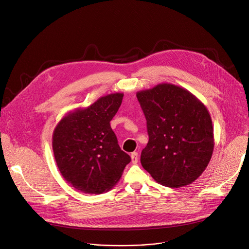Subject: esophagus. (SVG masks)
Returning a JSON list of instances; mask_svg holds the SVG:
<instances>
[{
    "label": "esophagus",
    "instance_id": "34e87169",
    "mask_svg": "<svg viewBox=\"0 0 249 249\" xmlns=\"http://www.w3.org/2000/svg\"><path fill=\"white\" fill-rule=\"evenodd\" d=\"M130 159H131V162L133 164H137L139 161V157H138V152H131L130 155Z\"/></svg>",
    "mask_w": 249,
    "mask_h": 249
}]
</instances>
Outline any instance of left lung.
Wrapping results in <instances>:
<instances>
[{
  "mask_svg": "<svg viewBox=\"0 0 249 249\" xmlns=\"http://www.w3.org/2000/svg\"><path fill=\"white\" fill-rule=\"evenodd\" d=\"M148 142L141 162L157 182L173 188L193 183L212 159L214 138L206 107L187 89L162 83L137 92Z\"/></svg>",
  "mask_w": 249,
  "mask_h": 249,
  "instance_id": "8db88e82",
  "label": "left lung"
}]
</instances>
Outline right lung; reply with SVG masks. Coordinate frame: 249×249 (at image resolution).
Returning a JSON list of instances; mask_svg holds the SVG:
<instances>
[{"label": "right lung", "mask_w": 249, "mask_h": 249, "mask_svg": "<svg viewBox=\"0 0 249 249\" xmlns=\"http://www.w3.org/2000/svg\"><path fill=\"white\" fill-rule=\"evenodd\" d=\"M123 92L105 95L68 112L53 133V156L63 178L84 194L100 195L116 185L130 158L123 151L109 122Z\"/></svg>", "instance_id": "obj_1"}]
</instances>
